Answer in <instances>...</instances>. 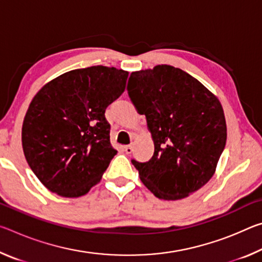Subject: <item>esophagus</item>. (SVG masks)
<instances>
[{"mask_svg":"<svg viewBox=\"0 0 262 262\" xmlns=\"http://www.w3.org/2000/svg\"><path fill=\"white\" fill-rule=\"evenodd\" d=\"M123 150H125V152L126 154H132V151H133V145H125V147H123Z\"/></svg>","mask_w":262,"mask_h":262,"instance_id":"obj_1","label":"esophagus"}]
</instances>
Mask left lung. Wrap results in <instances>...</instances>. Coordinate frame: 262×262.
Wrapping results in <instances>:
<instances>
[{
    "label": "left lung",
    "mask_w": 262,
    "mask_h": 262,
    "mask_svg": "<svg viewBox=\"0 0 262 262\" xmlns=\"http://www.w3.org/2000/svg\"><path fill=\"white\" fill-rule=\"evenodd\" d=\"M128 95L144 114L155 151L150 161L132 159L141 181L162 200H180L215 173L227 142L220 100L184 70L159 64L130 74Z\"/></svg>",
    "instance_id": "8db88e82"
}]
</instances>
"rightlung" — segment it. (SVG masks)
Here are the masks:
<instances>
[{
  "instance_id": "obj_1",
  "label": "right lung",
  "mask_w": 262,
  "mask_h": 262,
  "mask_svg": "<svg viewBox=\"0 0 262 262\" xmlns=\"http://www.w3.org/2000/svg\"><path fill=\"white\" fill-rule=\"evenodd\" d=\"M128 72L94 66L60 75L31 101L21 144L31 170L53 193L86 194L117 155L105 110L125 91Z\"/></svg>"
}]
</instances>
